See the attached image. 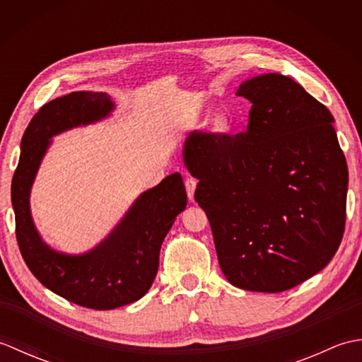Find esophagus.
<instances>
[{
	"mask_svg": "<svg viewBox=\"0 0 362 362\" xmlns=\"http://www.w3.org/2000/svg\"><path fill=\"white\" fill-rule=\"evenodd\" d=\"M196 183H197V182L193 179V177H187V179H185V188H187V194H188L189 201H193V199H194Z\"/></svg>",
	"mask_w": 362,
	"mask_h": 362,
	"instance_id": "esophagus-1",
	"label": "esophagus"
}]
</instances>
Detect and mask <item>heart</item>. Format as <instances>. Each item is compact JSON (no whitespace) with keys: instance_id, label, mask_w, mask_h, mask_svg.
Instances as JSON below:
<instances>
[{"instance_id":"b5f03b06","label":"heart","mask_w":362,"mask_h":362,"mask_svg":"<svg viewBox=\"0 0 362 362\" xmlns=\"http://www.w3.org/2000/svg\"><path fill=\"white\" fill-rule=\"evenodd\" d=\"M218 127H222V122H221V121L218 122Z\"/></svg>"}]
</instances>
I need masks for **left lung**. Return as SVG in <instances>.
I'll return each mask as SVG.
<instances>
[{
  "label": "left lung",
  "instance_id": "8db88e82",
  "mask_svg": "<svg viewBox=\"0 0 362 362\" xmlns=\"http://www.w3.org/2000/svg\"><path fill=\"white\" fill-rule=\"evenodd\" d=\"M236 95L252 103L247 130H194L183 157L227 280L245 291H288L339 247L347 161L333 115L288 76H257Z\"/></svg>",
  "mask_w": 362,
  "mask_h": 362
}]
</instances>
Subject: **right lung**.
Returning a JSON list of instances; mask_svg holds the SVG:
<instances>
[{"label": "right lung", "instance_id": "add662e5", "mask_svg": "<svg viewBox=\"0 0 362 362\" xmlns=\"http://www.w3.org/2000/svg\"><path fill=\"white\" fill-rule=\"evenodd\" d=\"M112 109L110 96L95 91H73L42 105L21 138L11 191L15 235L29 271L54 294L91 310L119 308L149 291L161 243L187 206L182 175L174 173L138 197L109 238L86 255H64L40 240L30 218L29 193L49 138L101 119Z\"/></svg>", "mask_w": 362, "mask_h": 362}]
</instances>
